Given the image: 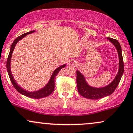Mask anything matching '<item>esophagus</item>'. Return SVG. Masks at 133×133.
I'll return each instance as SVG.
<instances>
[{"label": "esophagus", "mask_w": 133, "mask_h": 133, "mask_svg": "<svg viewBox=\"0 0 133 133\" xmlns=\"http://www.w3.org/2000/svg\"><path fill=\"white\" fill-rule=\"evenodd\" d=\"M77 62H76L75 60H70L69 62H68V65H71V66H76V65H77Z\"/></svg>", "instance_id": "1"}]
</instances>
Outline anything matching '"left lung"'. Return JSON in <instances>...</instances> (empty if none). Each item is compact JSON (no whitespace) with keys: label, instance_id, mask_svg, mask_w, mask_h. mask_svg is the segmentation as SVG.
<instances>
[{"label":"left lung","instance_id":"obj_1","mask_svg":"<svg viewBox=\"0 0 133 133\" xmlns=\"http://www.w3.org/2000/svg\"><path fill=\"white\" fill-rule=\"evenodd\" d=\"M107 39H108L115 45L118 51V57H119V69H118V73L115 79L108 85L102 87V88H95V87H91L87 83L85 76L83 75L78 70H77L76 71V83H77L78 91L79 94L84 98L90 99H98L111 95L118 87L122 77L123 72H124V63H123L121 45L118 40L115 39L111 38H108Z\"/></svg>","mask_w":133,"mask_h":133}]
</instances>
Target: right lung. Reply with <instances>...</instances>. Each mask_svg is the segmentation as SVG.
I'll return each instance as SVG.
<instances>
[{
	"mask_svg": "<svg viewBox=\"0 0 133 133\" xmlns=\"http://www.w3.org/2000/svg\"><path fill=\"white\" fill-rule=\"evenodd\" d=\"M34 32H35V30L30 31V32L25 33V34H23V35L18 37L15 40H14L13 43H12V45H11L10 52H9V57L7 58V70L8 74H9V78H10L11 82H12L14 87L16 89L17 91L19 92L20 94L24 95V96H27V97L34 98V99H39V98L46 97V96H49V95L54 91L55 78V76H57V75L59 71H60V70L62 69V68H64V67L66 66V64H64V65L59 66L58 68H57V69L55 70L54 73H53L52 75H51V76L49 82H48V83L46 84L43 88L40 89V90H37V91H26V90H25L24 89H23L22 88H21V87H20V86L17 83V82H15V80L14 78V76L12 74V72H11V70H10L11 57H12V53H13L14 48H15V45H16L17 42L19 41V40H21V39H22L23 37H25L26 35H28V34H32V33Z\"/></svg>",
	"mask_w": 133,
	"mask_h": 133,
	"instance_id": "add662e5",
	"label": "right lung"
}]
</instances>
